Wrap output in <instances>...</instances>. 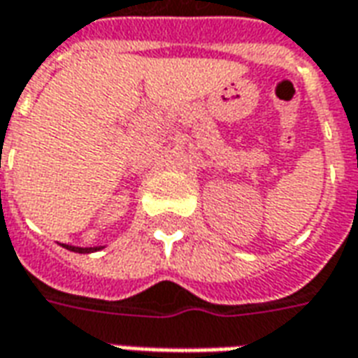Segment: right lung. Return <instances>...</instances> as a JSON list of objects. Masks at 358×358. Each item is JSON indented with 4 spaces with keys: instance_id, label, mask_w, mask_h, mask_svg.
<instances>
[{
    "instance_id": "1",
    "label": "right lung",
    "mask_w": 358,
    "mask_h": 358,
    "mask_svg": "<svg viewBox=\"0 0 358 358\" xmlns=\"http://www.w3.org/2000/svg\"><path fill=\"white\" fill-rule=\"evenodd\" d=\"M66 249H71L74 253H92V251H97L99 248H73V245H65Z\"/></svg>"
}]
</instances>
